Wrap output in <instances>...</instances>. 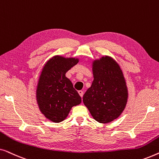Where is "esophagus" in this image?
<instances>
[{
    "mask_svg": "<svg viewBox=\"0 0 159 159\" xmlns=\"http://www.w3.org/2000/svg\"><path fill=\"white\" fill-rule=\"evenodd\" d=\"M78 93H79V95H80V97L82 98L83 97V95H84V92L82 90H79L78 91Z\"/></svg>",
    "mask_w": 159,
    "mask_h": 159,
    "instance_id": "1",
    "label": "esophagus"
}]
</instances>
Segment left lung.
Segmentation results:
<instances>
[{
    "instance_id": "left-lung-1",
    "label": "left lung",
    "mask_w": 159,
    "mask_h": 159,
    "mask_svg": "<svg viewBox=\"0 0 159 159\" xmlns=\"http://www.w3.org/2000/svg\"><path fill=\"white\" fill-rule=\"evenodd\" d=\"M93 81L83 95V103L93 119L106 124L118 118L127 103L128 90L122 70L110 56L92 64Z\"/></svg>"
}]
</instances>
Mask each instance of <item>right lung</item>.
<instances>
[{"label": "right lung", "instance_id": "add662e5", "mask_svg": "<svg viewBox=\"0 0 159 159\" xmlns=\"http://www.w3.org/2000/svg\"><path fill=\"white\" fill-rule=\"evenodd\" d=\"M79 58L55 56L43 66L36 89L39 109L48 119L58 123L68 116L73 106L80 104L81 97L66 77Z\"/></svg>", "mask_w": 159, "mask_h": 159}]
</instances>
